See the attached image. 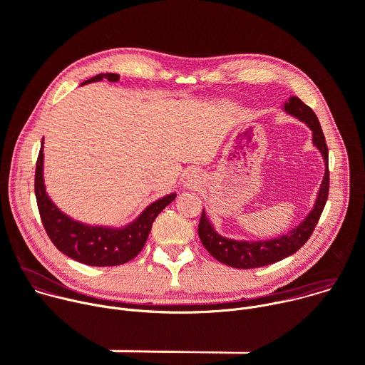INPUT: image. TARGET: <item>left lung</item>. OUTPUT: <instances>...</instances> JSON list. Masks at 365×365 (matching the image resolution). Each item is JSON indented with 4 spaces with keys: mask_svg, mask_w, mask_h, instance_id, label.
I'll return each mask as SVG.
<instances>
[{
    "mask_svg": "<svg viewBox=\"0 0 365 365\" xmlns=\"http://www.w3.org/2000/svg\"><path fill=\"white\" fill-rule=\"evenodd\" d=\"M284 111L294 115L304 124H307V127L312 130V133H314V144L321 150L324 155L327 170L318 193L315 207L310 211L306 220L299 227L292 230L289 234L274 240L254 241V242L234 241V240L221 237L220 234L215 232L210 220L206 218L205 211H202V217L197 227L199 238L203 247L207 250V252H210L215 259H218V262L230 267H235V269L264 267L294 254L310 238L325 207L328 193H329V169H328L329 153H328V145H327L319 120L315 115V113L312 111V108H309L306 103L302 102L297 96L289 98V101L284 103Z\"/></svg>",
    "mask_w": 365,
    "mask_h": 365,
    "instance_id": "8db88e82",
    "label": "left lung"
}]
</instances>
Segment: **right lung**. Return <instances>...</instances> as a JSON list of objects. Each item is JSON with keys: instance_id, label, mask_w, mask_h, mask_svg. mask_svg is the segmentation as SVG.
<instances>
[{"instance_id": "obj_1", "label": "right lung", "mask_w": 365, "mask_h": 365, "mask_svg": "<svg viewBox=\"0 0 365 365\" xmlns=\"http://www.w3.org/2000/svg\"><path fill=\"white\" fill-rule=\"evenodd\" d=\"M108 79L118 82L117 73H99L83 83ZM82 83V85H83ZM43 144V141H41ZM34 193L41 224L55 247L79 263L95 267L120 266L133 259L144 247L151 225L176 195H168L147 206L144 212L123 230L85 225L71 220L58 210L44 190L43 183V148L38 151L34 175Z\"/></svg>"}]
</instances>
